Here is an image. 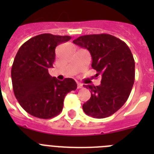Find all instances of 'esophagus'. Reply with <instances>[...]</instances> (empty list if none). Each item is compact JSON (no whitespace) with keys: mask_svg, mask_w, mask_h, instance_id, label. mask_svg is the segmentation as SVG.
I'll use <instances>...</instances> for the list:
<instances>
[{"mask_svg":"<svg viewBox=\"0 0 154 154\" xmlns=\"http://www.w3.org/2000/svg\"><path fill=\"white\" fill-rule=\"evenodd\" d=\"M82 87H83V85H82V83L77 82V89H82Z\"/></svg>","mask_w":154,"mask_h":154,"instance_id":"obj_1","label":"esophagus"}]
</instances>
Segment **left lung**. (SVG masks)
Returning <instances> with one entry per match:
<instances>
[{
	"mask_svg": "<svg viewBox=\"0 0 154 154\" xmlns=\"http://www.w3.org/2000/svg\"><path fill=\"white\" fill-rule=\"evenodd\" d=\"M73 43L85 48L92 56V68L101 75L98 86L84 85L91 97L83 105L84 112L95 118L109 117L123 106L135 79V62L124 42L107 33L85 35Z\"/></svg>",
	"mask_w": 154,
	"mask_h": 154,
	"instance_id": "1",
	"label": "left lung"
}]
</instances>
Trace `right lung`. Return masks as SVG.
<instances>
[{"instance_id":"1","label":"right lung","mask_w":154,"mask_h":154,"mask_svg":"<svg viewBox=\"0 0 154 154\" xmlns=\"http://www.w3.org/2000/svg\"><path fill=\"white\" fill-rule=\"evenodd\" d=\"M71 39L69 36L43 33L30 38L20 46L11 69L16 98L33 117L49 119L58 115L68 93L77 89L72 78L58 81L49 69L55 60L58 45Z\"/></svg>"}]
</instances>
